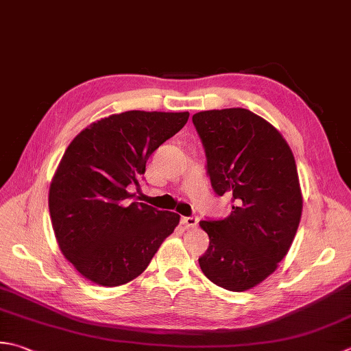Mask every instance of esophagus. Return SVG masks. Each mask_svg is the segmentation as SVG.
<instances>
[{
	"label": "esophagus",
	"instance_id": "34e87169",
	"mask_svg": "<svg viewBox=\"0 0 351 351\" xmlns=\"http://www.w3.org/2000/svg\"><path fill=\"white\" fill-rule=\"evenodd\" d=\"M199 222L197 216H189V217H181V223L185 226V228H195Z\"/></svg>",
	"mask_w": 351,
	"mask_h": 351
}]
</instances>
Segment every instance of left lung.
<instances>
[{
    "label": "left lung",
    "instance_id": "left-lung-1",
    "mask_svg": "<svg viewBox=\"0 0 351 351\" xmlns=\"http://www.w3.org/2000/svg\"><path fill=\"white\" fill-rule=\"evenodd\" d=\"M217 196L231 195V215L201 221L210 237L199 266L213 283L243 292L277 269L297 234L303 196L291 147L278 130L243 108L193 115Z\"/></svg>",
    "mask_w": 351,
    "mask_h": 351
}]
</instances>
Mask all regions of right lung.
Masks as SVG:
<instances>
[{"instance_id": "right-lung-1", "label": "right lung", "mask_w": 351, "mask_h": 351, "mask_svg": "<svg viewBox=\"0 0 351 351\" xmlns=\"http://www.w3.org/2000/svg\"><path fill=\"white\" fill-rule=\"evenodd\" d=\"M189 112L126 111L82 130L66 147L48 195L59 248L85 278L120 286L149 266L180 215L129 202L149 156L184 128Z\"/></svg>"}]
</instances>
